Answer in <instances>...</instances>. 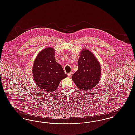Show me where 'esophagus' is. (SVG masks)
Returning <instances> with one entry per match:
<instances>
[{
	"label": "esophagus",
	"mask_w": 135,
	"mask_h": 135,
	"mask_svg": "<svg viewBox=\"0 0 135 135\" xmlns=\"http://www.w3.org/2000/svg\"><path fill=\"white\" fill-rule=\"evenodd\" d=\"M72 74H73V73H72V72H71V73H70L68 74V77H69V78H71V77H72Z\"/></svg>",
	"instance_id": "obj_1"
}]
</instances>
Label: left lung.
<instances>
[{
    "instance_id": "obj_1",
    "label": "left lung",
    "mask_w": 135,
    "mask_h": 135,
    "mask_svg": "<svg viewBox=\"0 0 135 135\" xmlns=\"http://www.w3.org/2000/svg\"><path fill=\"white\" fill-rule=\"evenodd\" d=\"M78 70L72 79L80 89L89 90L98 84L101 77V66L98 59L89 50L83 49L78 59Z\"/></svg>"
}]
</instances>
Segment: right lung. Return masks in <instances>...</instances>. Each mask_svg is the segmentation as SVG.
I'll list each match as a JSON object with an SVG mask.
<instances>
[{"mask_svg":"<svg viewBox=\"0 0 135 135\" xmlns=\"http://www.w3.org/2000/svg\"><path fill=\"white\" fill-rule=\"evenodd\" d=\"M55 50L49 47L38 53L33 66V75L37 86L42 90L52 92L67 75L56 61Z\"/></svg>","mask_w":135,"mask_h":135,"instance_id":"right-lung-1","label":"right lung"}]
</instances>
